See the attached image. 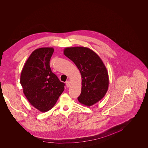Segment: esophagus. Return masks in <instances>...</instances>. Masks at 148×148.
<instances>
[{
  "instance_id": "1",
  "label": "esophagus",
  "mask_w": 148,
  "mask_h": 148,
  "mask_svg": "<svg viewBox=\"0 0 148 148\" xmlns=\"http://www.w3.org/2000/svg\"><path fill=\"white\" fill-rule=\"evenodd\" d=\"M66 86L68 87L70 86V81L66 82Z\"/></svg>"
}]
</instances>
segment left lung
Instances as JSON below:
<instances>
[{
  "mask_svg": "<svg viewBox=\"0 0 148 148\" xmlns=\"http://www.w3.org/2000/svg\"><path fill=\"white\" fill-rule=\"evenodd\" d=\"M64 55L75 64L82 75V92L78 100L90 106L101 101L109 86V76L101 58L86 47H66Z\"/></svg>",
  "mask_w": 148,
  "mask_h": 148,
  "instance_id": "left-lung-1",
  "label": "left lung"
}]
</instances>
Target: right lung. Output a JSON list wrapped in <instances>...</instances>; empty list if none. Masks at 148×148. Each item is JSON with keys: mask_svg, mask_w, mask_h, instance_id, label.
I'll return each mask as SVG.
<instances>
[{"mask_svg": "<svg viewBox=\"0 0 148 148\" xmlns=\"http://www.w3.org/2000/svg\"><path fill=\"white\" fill-rule=\"evenodd\" d=\"M53 47H41L29 55L22 70L20 83L32 105L42 112L51 110L64 90L65 84L59 80L49 65Z\"/></svg>", "mask_w": 148, "mask_h": 148, "instance_id": "obj_1", "label": "right lung"}]
</instances>
